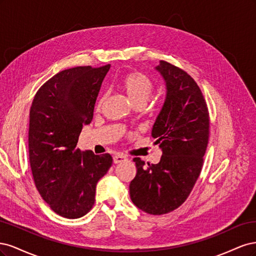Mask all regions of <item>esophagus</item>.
<instances>
[{
    "instance_id": "esophagus-1",
    "label": "esophagus",
    "mask_w": 256,
    "mask_h": 256,
    "mask_svg": "<svg viewBox=\"0 0 256 256\" xmlns=\"http://www.w3.org/2000/svg\"><path fill=\"white\" fill-rule=\"evenodd\" d=\"M126 160H127L126 156H122V154H115V156L113 157V162H114L115 164H122V162L126 161Z\"/></svg>"
}]
</instances>
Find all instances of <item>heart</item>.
I'll return each instance as SVG.
<instances>
[{
  "mask_svg": "<svg viewBox=\"0 0 256 256\" xmlns=\"http://www.w3.org/2000/svg\"><path fill=\"white\" fill-rule=\"evenodd\" d=\"M120 88L126 94L131 104H144L152 94L154 85L148 76H146L145 74L141 72H130L122 76V79L120 80ZM104 99L106 95L99 99L97 108L102 106Z\"/></svg>",
  "mask_w": 256,
  "mask_h": 256,
  "instance_id": "obj_1",
  "label": "heart"
}]
</instances>
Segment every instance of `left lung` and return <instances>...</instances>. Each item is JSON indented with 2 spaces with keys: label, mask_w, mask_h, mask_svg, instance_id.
<instances>
[{
  "label": "left lung",
  "mask_w": 256,
  "mask_h": 256,
  "mask_svg": "<svg viewBox=\"0 0 256 256\" xmlns=\"http://www.w3.org/2000/svg\"><path fill=\"white\" fill-rule=\"evenodd\" d=\"M166 83V99L152 136L162 156L145 166L134 158L136 175L129 184L132 203L150 214L180 207L193 189L203 166L209 136L207 104L196 82L182 69L160 60L154 68Z\"/></svg>",
  "instance_id": "left-lung-1"
}]
</instances>
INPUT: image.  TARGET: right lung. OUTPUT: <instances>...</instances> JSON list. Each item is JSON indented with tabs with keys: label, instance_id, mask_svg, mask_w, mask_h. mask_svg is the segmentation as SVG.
<instances>
[{
	"label": "right lung",
	"instance_id": "right-lung-1",
	"mask_svg": "<svg viewBox=\"0 0 256 256\" xmlns=\"http://www.w3.org/2000/svg\"><path fill=\"white\" fill-rule=\"evenodd\" d=\"M109 69L79 66L60 72L38 90L30 106L28 156L35 186L52 210L67 219L90 210L96 184L112 166L110 154L76 148Z\"/></svg>",
	"mask_w": 256,
	"mask_h": 256
}]
</instances>
